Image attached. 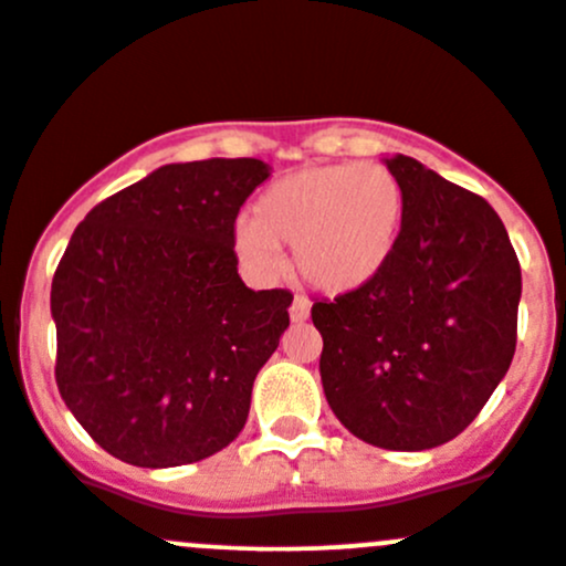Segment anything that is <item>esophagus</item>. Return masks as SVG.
<instances>
[{"mask_svg": "<svg viewBox=\"0 0 566 566\" xmlns=\"http://www.w3.org/2000/svg\"><path fill=\"white\" fill-rule=\"evenodd\" d=\"M308 301L303 298V295H295L293 298V306H290V317H293V323H303V319H308Z\"/></svg>", "mask_w": 566, "mask_h": 566, "instance_id": "34e87169", "label": "esophagus"}]
</instances>
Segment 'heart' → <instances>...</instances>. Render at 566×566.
I'll list each match as a JSON object with an SVG mask.
<instances>
[{
  "label": "heart",
  "mask_w": 566,
  "mask_h": 566,
  "mask_svg": "<svg viewBox=\"0 0 566 566\" xmlns=\"http://www.w3.org/2000/svg\"><path fill=\"white\" fill-rule=\"evenodd\" d=\"M403 219V187L385 165L303 168L268 187L252 224L235 228V254L252 276L282 271L276 247H293L295 271L314 290L355 293L388 265Z\"/></svg>",
  "instance_id": "1"
}]
</instances>
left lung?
Masks as SVG:
<instances>
[{
    "label": "left lung",
    "instance_id": "left-lung-1",
    "mask_svg": "<svg viewBox=\"0 0 566 566\" xmlns=\"http://www.w3.org/2000/svg\"><path fill=\"white\" fill-rule=\"evenodd\" d=\"M403 187L388 265L312 306L319 377L349 433L385 450H431L463 431L515 355L521 265L480 195L418 159H385Z\"/></svg>",
    "mask_w": 566,
    "mask_h": 566
}]
</instances>
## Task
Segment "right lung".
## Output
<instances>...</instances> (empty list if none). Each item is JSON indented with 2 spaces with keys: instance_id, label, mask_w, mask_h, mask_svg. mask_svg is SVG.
<instances>
[{
  "instance_id": "add662e5",
  "label": "right lung",
  "mask_w": 566,
  "mask_h": 566,
  "mask_svg": "<svg viewBox=\"0 0 566 566\" xmlns=\"http://www.w3.org/2000/svg\"><path fill=\"white\" fill-rule=\"evenodd\" d=\"M268 176L249 157L165 165L70 238L51 284L56 385L118 461H203L247 423L293 303L238 276L235 217Z\"/></svg>"
}]
</instances>
